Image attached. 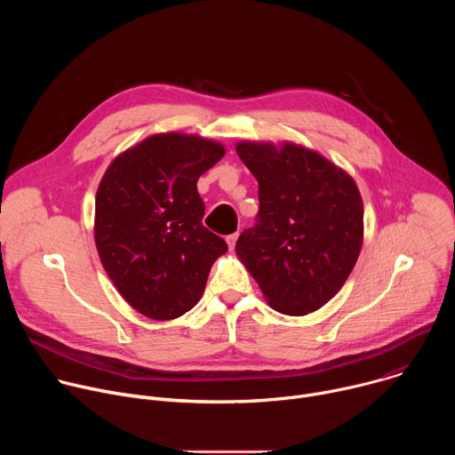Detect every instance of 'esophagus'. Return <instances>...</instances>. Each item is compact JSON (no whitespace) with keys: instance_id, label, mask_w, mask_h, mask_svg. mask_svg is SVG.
Here are the masks:
<instances>
[{"instance_id":"esophagus-1","label":"esophagus","mask_w":455,"mask_h":455,"mask_svg":"<svg viewBox=\"0 0 455 455\" xmlns=\"http://www.w3.org/2000/svg\"><path fill=\"white\" fill-rule=\"evenodd\" d=\"M237 237H239V234H237V232H235V234L227 235V244H228V248H230V250H234V246H235V243H237Z\"/></svg>"}]
</instances>
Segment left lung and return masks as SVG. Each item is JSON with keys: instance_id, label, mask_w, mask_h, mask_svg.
<instances>
[{"instance_id": "1", "label": "left lung", "mask_w": 455, "mask_h": 455, "mask_svg": "<svg viewBox=\"0 0 455 455\" xmlns=\"http://www.w3.org/2000/svg\"><path fill=\"white\" fill-rule=\"evenodd\" d=\"M235 151L259 183L255 227L235 253L279 313L320 309L344 286L363 243V202L342 167L306 146L241 140Z\"/></svg>"}]
</instances>
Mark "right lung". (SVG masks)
I'll return each instance as SVG.
<instances>
[{"label": "right lung", "instance_id": "obj_1", "mask_svg": "<svg viewBox=\"0 0 455 455\" xmlns=\"http://www.w3.org/2000/svg\"><path fill=\"white\" fill-rule=\"evenodd\" d=\"M221 142L156 133L108 165L95 196L100 263L124 300L153 320L198 304L227 243L202 223L198 180L225 156Z\"/></svg>", "mask_w": 455, "mask_h": 455}]
</instances>
